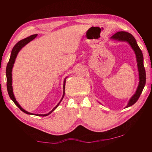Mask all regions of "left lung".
Listing matches in <instances>:
<instances>
[{"label": "left lung", "mask_w": 152, "mask_h": 152, "mask_svg": "<svg viewBox=\"0 0 152 152\" xmlns=\"http://www.w3.org/2000/svg\"><path fill=\"white\" fill-rule=\"evenodd\" d=\"M112 39H116L118 41H125V42H127L129 43L130 45L132 46L133 50H134L136 58H137V67H138V71H139V76H140V83H139V86L137 87V91H136L135 94L132 97V99L129 100V102L126 107H129L132 106L134 104L137 100L140 98L141 92L143 91V89L144 86L145 85V81H146V74H145V68L143 66V57L142 51L140 50V47H139L136 40L134 37L130 33L125 31H119L113 35L111 37Z\"/></svg>", "instance_id": "1"}]
</instances>
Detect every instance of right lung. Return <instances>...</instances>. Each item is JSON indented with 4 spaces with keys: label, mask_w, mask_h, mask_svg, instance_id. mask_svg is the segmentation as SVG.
<instances>
[{
    "label": "right lung",
    "mask_w": 152,
    "mask_h": 152,
    "mask_svg": "<svg viewBox=\"0 0 152 152\" xmlns=\"http://www.w3.org/2000/svg\"><path fill=\"white\" fill-rule=\"evenodd\" d=\"M37 34H35V35H32L29 36V37H28L27 38H25V39H22L19 41V42L17 43L13 47L11 51V57H10L9 59V61L8 64H7V69H6V76H7V91H8V93L10 98H11V99L12 100V101L14 102V103L17 105V106L19 108L20 110H21L23 112H24L26 113V114L28 115H37V116H41V117H44V116H47V115H49L50 114V113H52V111H53L56 108L58 107V105L60 104V102L61 101V100H62L63 97L64 96V94H65V92H64V89H65V84H66V80L64 81V94H63V96H62V99L60 101V102H59V103L56 105V107L53 108L52 109L51 111H50L48 114H44V115H37V114H33V113H31L26 111V110H25L23 108L20 106L19 104L18 103L17 101H16V99H15V96L13 94V92H12V67H13V64L15 63V58H16L18 54V53H19V51H20V49H21L23 47H24V46L27 44L28 43H29L31 41H32L33 39H34L35 38L37 37Z\"/></svg>",
    "instance_id": "right-lung-1"
}]
</instances>
